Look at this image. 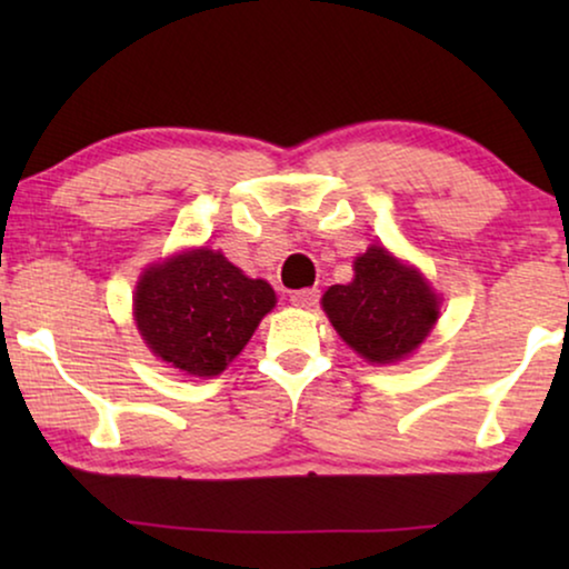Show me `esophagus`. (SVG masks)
<instances>
[{"mask_svg":"<svg viewBox=\"0 0 569 569\" xmlns=\"http://www.w3.org/2000/svg\"><path fill=\"white\" fill-rule=\"evenodd\" d=\"M318 298H321V292H318L316 287H308V290H295L290 295L292 306H298V308H316Z\"/></svg>","mask_w":569,"mask_h":569,"instance_id":"34e87169","label":"esophagus"}]
</instances>
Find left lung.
Instances as JSON below:
<instances>
[{
    "label": "left lung",
    "instance_id": "8db88e82",
    "mask_svg": "<svg viewBox=\"0 0 569 569\" xmlns=\"http://www.w3.org/2000/svg\"><path fill=\"white\" fill-rule=\"evenodd\" d=\"M323 310L339 337L378 365L415 352L440 313L438 295L422 274L380 246L357 256L352 282L329 287Z\"/></svg>",
    "mask_w": 569,
    "mask_h": 569
}]
</instances>
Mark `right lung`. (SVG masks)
I'll return each instance as SVG.
<instances>
[{
  "instance_id": "add662e5",
  "label": "right lung",
  "mask_w": 569,
  "mask_h": 569,
  "mask_svg": "<svg viewBox=\"0 0 569 569\" xmlns=\"http://www.w3.org/2000/svg\"><path fill=\"white\" fill-rule=\"evenodd\" d=\"M274 302L263 279H248L220 251L197 248L144 271L134 321L160 360L204 378L228 368Z\"/></svg>"
}]
</instances>
